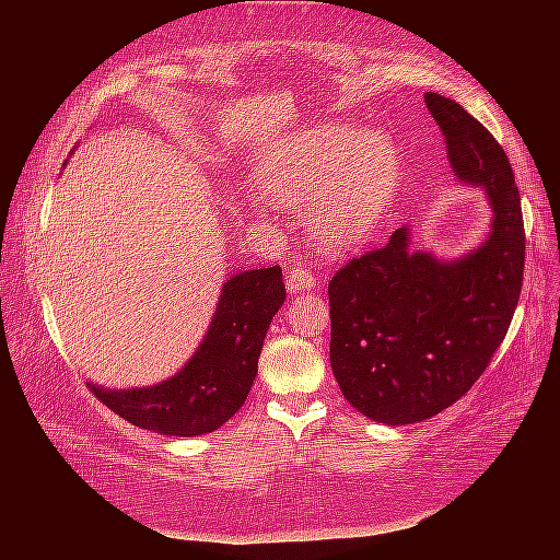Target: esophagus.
Here are the masks:
<instances>
[{
    "instance_id": "esophagus-1",
    "label": "esophagus",
    "mask_w": 560,
    "mask_h": 560,
    "mask_svg": "<svg viewBox=\"0 0 560 560\" xmlns=\"http://www.w3.org/2000/svg\"><path fill=\"white\" fill-rule=\"evenodd\" d=\"M287 287H290V292H311L315 290V276L311 273L308 268L301 266V259H294V264L287 268Z\"/></svg>"
}]
</instances>
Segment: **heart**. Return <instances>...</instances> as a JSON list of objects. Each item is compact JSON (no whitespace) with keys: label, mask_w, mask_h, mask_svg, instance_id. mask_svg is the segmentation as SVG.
I'll return each mask as SVG.
<instances>
[{"label":"heart","mask_w":560,"mask_h":560,"mask_svg":"<svg viewBox=\"0 0 560 560\" xmlns=\"http://www.w3.org/2000/svg\"><path fill=\"white\" fill-rule=\"evenodd\" d=\"M399 179L385 135L346 121L319 124L266 144L252 167L268 206L303 208L311 238L329 252L362 245L381 224Z\"/></svg>","instance_id":"heart-1"}]
</instances>
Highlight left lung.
<instances>
[{
    "instance_id": "obj_1",
    "label": "left lung",
    "mask_w": 560,
    "mask_h": 560,
    "mask_svg": "<svg viewBox=\"0 0 560 560\" xmlns=\"http://www.w3.org/2000/svg\"><path fill=\"white\" fill-rule=\"evenodd\" d=\"M455 179L488 198L486 241L444 259L401 226L329 282V360L343 397L383 425L448 409L504 341L521 294L525 233L504 149L453 100L425 93Z\"/></svg>"
}]
</instances>
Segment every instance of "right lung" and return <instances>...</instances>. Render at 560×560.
<instances>
[{"label":"right lung","instance_id":"right-lung-1","mask_svg":"<svg viewBox=\"0 0 560 560\" xmlns=\"http://www.w3.org/2000/svg\"><path fill=\"white\" fill-rule=\"evenodd\" d=\"M282 303L278 266L241 270L222 284L206 336L175 376L147 387L112 389L91 381L89 387L114 413L142 430L165 436L214 432L245 404L266 331Z\"/></svg>","mask_w":560,"mask_h":560}]
</instances>
